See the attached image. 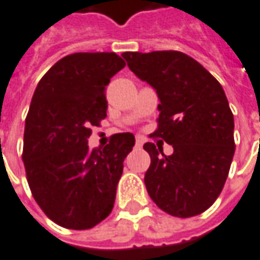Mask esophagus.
Wrapping results in <instances>:
<instances>
[{
	"label": "esophagus",
	"instance_id": "34e87169",
	"mask_svg": "<svg viewBox=\"0 0 260 260\" xmlns=\"http://www.w3.org/2000/svg\"><path fill=\"white\" fill-rule=\"evenodd\" d=\"M143 146V142L140 139H136V149H142Z\"/></svg>",
	"mask_w": 260,
	"mask_h": 260
}]
</instances>
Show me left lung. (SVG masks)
<instances>
[{"mask_svg": "<svg viewBox=\"0 0 260 260\" xmlns=\"http://www.w3.org/2000/svg\"><path fill=\"white\" fill-rule=\"evenodd\" d=\"M121 55L158 95V124L151 136L173 146L170 156L154 143L143 146L151 158L144 175L149 196L176 217L203 213L223 189L235 154V121L222 85L180 51Z\"/></svg>", "mask_w": 260, "mask_h": 260, "instance_id": "8db88e82", "label": "left lung"}]
</instances>
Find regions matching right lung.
<instances>
[{"label": "right lung", "instance_id": "right-lung-1", "mask_svg": "<svg viewBox=\"0 0 260 260\" xmlns=\"http://www.w3.org/2000/svg\"><path fill=\"white\" fill-rule=\"evenodd\" d=\"M126 66L116 53H74L37 85L25 118L22 161L31 193L54 223L85 231L111 213L134 136L117 133L88 149L91 126L107 116L106 85Z\"/></svg>", "mask_w": 260, "mask_h": 260}]
</instances>
